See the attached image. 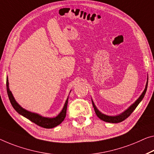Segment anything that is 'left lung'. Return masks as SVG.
Here are the masks:
<instances>
[{"label": "left lung", "mask_w": 154, "mask_h": 154, "mask_svg": "<svg viewBox=\"0 0 154 154\" xmlns=\"http://www.w3.org/2000/svg\"><path fill=\"white\" fill-rule=\"evenodd\" d=\"M147 85H148V76H147V80H146L145 88V89H144L143 92L142 93L140 97H139V98L137 99V100L135 101L131 105H130L129 107L125 111V112H123L122 113H120V114L117 115V116H107V115L104 114V113L100 112V111L97 109V107L95 105V104H94V101L92 100V99H91L92 105H93L94 111H95V113L97 115V116L100 118V120H103V121L107 122H110V123H118V122L123 121V120H125L127 118H128L129 116L131 114V113L134 112V111L135 110V109L137 107V106L139 105V103H140L142 101V100H143L144 96H145V95L146 89H147Z\"/></svg>", "instance_id": "8db88e82"}]
</instances>
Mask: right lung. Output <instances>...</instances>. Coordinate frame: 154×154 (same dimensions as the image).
<instances>
[{"label": "right lung", "instance_id": "1", "mask_svg": "<svg viewBox=\"0 0 154 154\" xmlns=\"http://www.w3.org/2000/svg\"><path fill=\"white\" fill-rule=\"evenodd\" d=\"M7 91H8V97L9 99V101L16 112H17L19 114L22 115L23 116L29 119L31 121L34 122L35 124L38 125L40 127H44L46 129H51L54 128L56 126H58V125H60L62 122L65 118L66 116V113H67V103H68V98L67 97V100L65 101V105L61 112L59 113V114L57 116L54 118H49V117H44L42 116L38 113L31 112L29 111L26 110L25 109L23 108L21 106L18 104L17 102L16 101L15 98L13 96L12 93L10 91V89L9 88V82H8V76H7Z\"/></svg>", "mask_w": 154, "mask_h": 154}]
</instances>
